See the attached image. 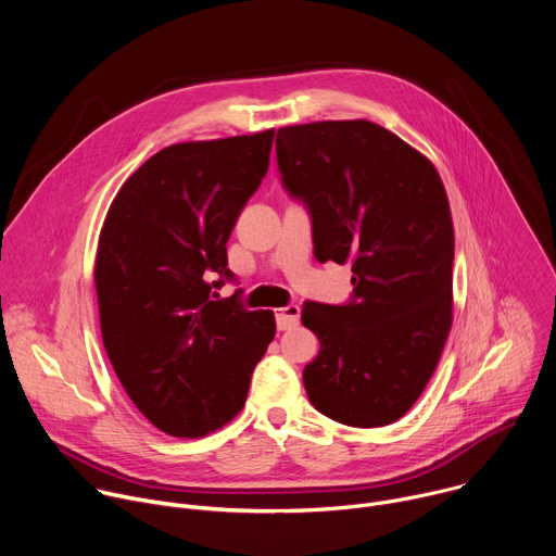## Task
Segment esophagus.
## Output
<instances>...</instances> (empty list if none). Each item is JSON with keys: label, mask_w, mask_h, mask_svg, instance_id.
<instances>
[{"label": "esophagus", "mask_w": 556, "mask_h": 556, "mask_svg": "<svg viewBox=\"0 0 556 556\" xmlns=\"http://www.w3.org/2000/svg\"><path fill=\"white\" fill-rule=\"evenodd\" d=\"M299 316H301V309L299 305H286V307H279L275 312V321H277V330H292L296 324H299Z\"/></svg>", "instance_id": "esophagus-1"}]
</instances>
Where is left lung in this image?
Returning <instances> with one entry per match:
<instances>
[{
    "mask_svg": "<svg viewBox=\"0 0 556 556\" xmlns=\"http://www.w3.org/2000/svg\"><path fill=\"white\" fill-rule=\"evenodd\" d=\"M286 191L312 217L314 257L352 264V301H307L321 348L303 369L309 403L350 427L403 418L453 324L455 235L444 185L418 149L369 121L281 127Z\"/></svg>",
    "mask_w": 556,
    "mask_h": 556,
    "instance_id": "1",
    "label": "left lung"
}]
</instances>
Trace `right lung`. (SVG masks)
<instances>
[{
  "label": "right lung",
  "instance_id": "right-lung-1",
  "mask_svg": "<svg viewBox=\"0 0 556 556\" xmlns=\"http://www.w3.org/2000/svg\"><path fill=\"white\" fill-rule=\"evenodd\" d=\"M275 129L178 142L116 193L99 237L94 283L103 345L138 412L176 438H202L242 412L275 339L273 309L237 294L226 242L268 172ZM208 271L223 279L208 285Z\"/></svg>",
  "mask_w": 556,
  "mask_h": 556
}]
</instances>
